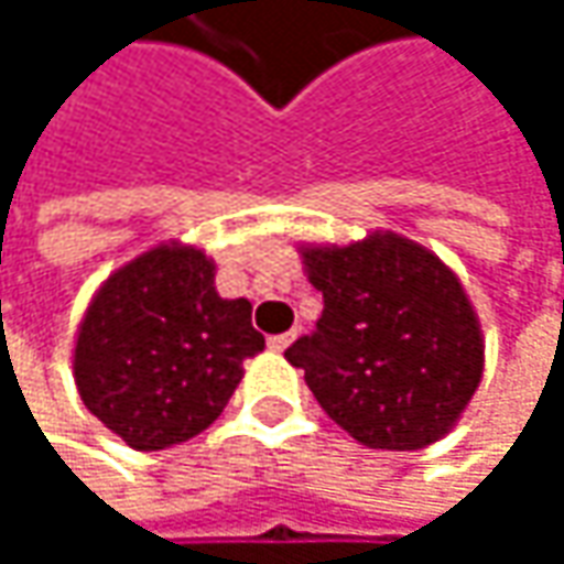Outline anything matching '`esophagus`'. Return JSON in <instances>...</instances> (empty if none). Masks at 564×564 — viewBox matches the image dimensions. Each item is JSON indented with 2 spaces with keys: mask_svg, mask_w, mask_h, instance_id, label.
Instances as JSON below:
<instances>
[{
  "mask_svg": "<svg viewBox=\"0 0 564 564\" xmlns=\"http://www.w3.org/2000/svg\"><path fill=\"white\" fill-rule=\"evenodd\" d=\"M293 339H296V329H290V333H278V336H271V339H268V346H271L274 352H283V349H286V346H290Z\"/></svg>",
  "mask_w": 564,
  "mask_h": 564,
  "instance_id": "esophagus-1",
  "label": "esophagus"
}]
</instances>
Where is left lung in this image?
<instances>
[{"label": "left lung", "instance_id": "obj_1", "mask_svg": "<svg viewBox=\"0 0 564 564\" xmlns=\"http://www.w3.org/2000/svg\"><path fill=\"white\" fill-rule=\"evenodd\" d=\"M303 264L323 313L283 356L319 408L366 447L417 451L444 437L484 376L460 281L398 235L306 248Z\"/></svg>", "mask_w": 564, "mask_h": 564}]
</instances>
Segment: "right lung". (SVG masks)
Segmentation results:
<instances>
[{"label":"right lung","mask_w":564,"mask_h":564,"mask_svg":"<svg viewBox=\"0 0 564 564\" xmlns=\"http://www.w3.org/2000/svg\"><path fill=\"white\" fill-rule=\"evenodd\" d=\"M264 349L248 300H221L215 264L195 248H153L90 300L74 379L80 401L137 451L205 431Z\"/></svg>","instance_id":"1"}]
</instances>
